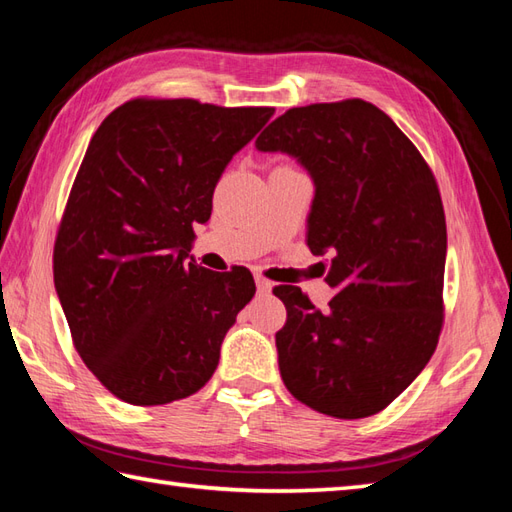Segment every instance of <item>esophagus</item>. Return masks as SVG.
Listing matches in <instances>:
<instances>
[{
  "label": "esophagus",
  "mask_w": 512,
  "mask_h": 512,
  "mask_svg": "<svg viewBox=\"0 0 512 512\" xmlns=\"http://www.w3.org/2000/svg\"><path fill=\"white\" fill-rule=\"evenodd\" d=\"M255 284H257V290L262 292V295H268V292L273 290V281H268V279L262 277V275L255 277Z\"/></svg>",
  "instance_id": "34e87169"
}]
</instances>
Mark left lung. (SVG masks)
Instances as JSON below:
<instances>
[{"label":"left lung","instance_id":"1","mask_svg":"<svg viewBox=\"0 0 512 512\" xmlns=\"http://www.w3.org/2000/svg\"><path fill=\"white\" fill-rule=\"evenodd\" d=\"M295 156L314 180L308 246L332 257L321 312L297 286L275 334L284 385L310 409L356 420L383 411L436 352L444 321V222L438 182L416 145L376 105L292 107L255 140Z\"/></svg>","mask_w":512,"mask_h":512}]
</instances>
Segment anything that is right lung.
Wrapping results in <instances>:
<instances>
[{
    "instance_id": "obj_1",
    "label": "right lung",
    "mask_w": 512,
    "mask_h": 512,
    "mask_svg": "<svg viewBox=\"0 0 512 512\" xmlns=\"http://www.w3.org/2000/svg\"><path fill=\"white\" fill-rule=\"evenodd\" d=\"M275 107L134 99L105 118L54 242V288L76 352L129 405L187 398L213 376L250 270L187 262L226 165Z\"/></svg>"
}]
</instances>
